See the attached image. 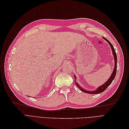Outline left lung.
Here are the masks:
<instances>
[{
  "instance_id": "left-lung-1",
  "label": "left lung",
  "mask_w": 129,
  "mask_h": 129,
  "mask_svg": "<svg viewBox=\"0 0 129 129\" xmlns=\"http://www.w3.org/2000/svg\"><path fill=\"white\" fill-rule=\"evenodd\" d=\"M103 38L104 39H105V40H106L108 43L110 45L111 48V49H112V53H113V55L114 56V60H115V67H114V71H113L112 74L111 76L109 77V79L108 80V81L105 82V83H104L103 85H101L100 87H99V88H97V89H96V90H95V91H87V90H84L83 88H82V87H81L79 84H78L75 81H76V76L74 75V77H75V84L77 85V86L78 87V88H79L83 92H85V93H91V94H96V93H101L102 92H103L105 89H106L109 86V85H110V84L112 83V81L114 80V79H115V77L116 76V71H117V55H116V52H115V50L114 48V47H113L112 45L111 44V42L109 41L108 39H107L106 38H105L104 37H103Z\"/></svg>"
}]
</instances>
